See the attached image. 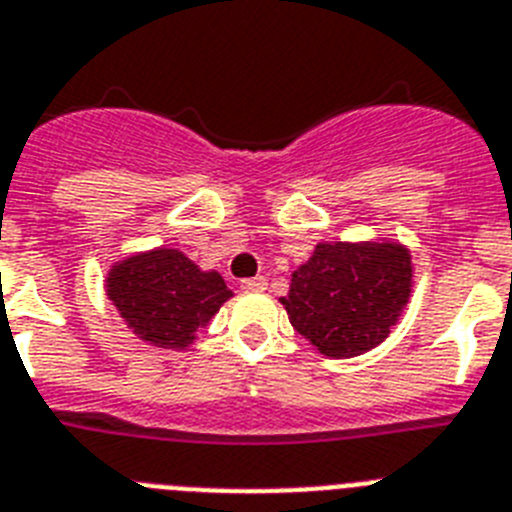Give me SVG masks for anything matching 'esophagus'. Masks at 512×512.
Wrapping results in <instances>:
<instances>
[{
  "mask_svg": "<svg viewBox=\"0 0 512 512\" xmlns=\"http://www.w3.org/2000/svg\"><path fill=\"white\" fill-rule=\"evenodd\" d=\"M268 288V281L262 275H255V278H247L242 281V291H265Z\"/></svg>",
  "mask_w": 512,
  "mask_h": 512,
  "instance_id": "obj_1",
  "label": "esophagus"
}]
</instances>
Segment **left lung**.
I'll list each match as a JSON object with an SVG mask.
<instances>
[{"mask_svg": "<svg viewBox=\"0 0 512 512\" xmlns=\"http://www.w3.org/2000/svg\"><path fill=\"white\" fill-rule=\"evenodd\" d=\"M415 265L397 239L319 242L293 270L281 304L293 330L327 358H355L386 340L410 304Z\"/></svg>", "mask_w": 512, "mask_h": 512, "instance_id": "1", "label": "left lung"}]
</instances>
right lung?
Returning <instances> with one entry per match:
<instances>
[{"instance_id": "add662e5", "label": "right lung", "mask_w": 512, "mask_h": 512, "mask_svg": "<svg viewBox=\"0 0 512 512\" xmlns=\"http://www.w3.org/2000/svg\"><path fill=\"white\" fill-rule=\"evenodd\" d=\"M105 293L128 330L162 350H185L234 296L219 270H203L175 247L131 252L105 275Z\"/></svg>"}]
</instances>
